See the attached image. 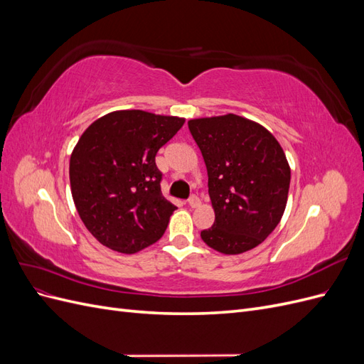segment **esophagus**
I'll return each instance as SVG.
<instances>
[{
  "label": "esophagus",
  "instance_id": "1",
  "mask_svg": "<svg viewBox=\"0 0 364 364\" xmlns=\"http://www.w3.org/2000/svg\"><path fill=\"white\" fill-rule=\"evenodd\" d=\"M188 205L191 206V208H197L200 205V199L199 197H197L196 194H193V196H190V199H188Z\"/></svg>",
  "mask_w": 364,
  "mask_h": 364
}]
</instances>
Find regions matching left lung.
I'll return each instance as SVG.
<instances>
[{
	"instance_id": "obj_1",
	"label": "left lung",
	"mask_w": 364,
	"mask_h": 364,
	"mask_svg": "<svg viewBox=\"0 0 364 364\" xmlns=\"http://www.w3.org/2000/svg\"><path fill=\"white\" fill-rule=\"evenodd\" d=\"M208 170L214 225L200 232L225 255L257 247L281 222L290 188L284 150L267 129L228 114L190 119Z\"/></svg>"
}]
</instances>
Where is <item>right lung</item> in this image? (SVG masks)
Wrapping results in <instances>:
<instances>
[{"mask_svg": "<svg viewBox=\"0 0 364 364\" xmlns=\"http://www.w3.org/2000/svg\"><path fill=\"white\" fill-rule=\"evenodd\" d=\"M185 119L144 111L111 112L73 150V199L86 229L109 249L135 253L156 243L176 209L161 193L156 153Z\"/></svg>", "mask_w": 364, "mask_h": 364, "instance_id": "right-lung-1", "label": "right lung"}]
</instances>
